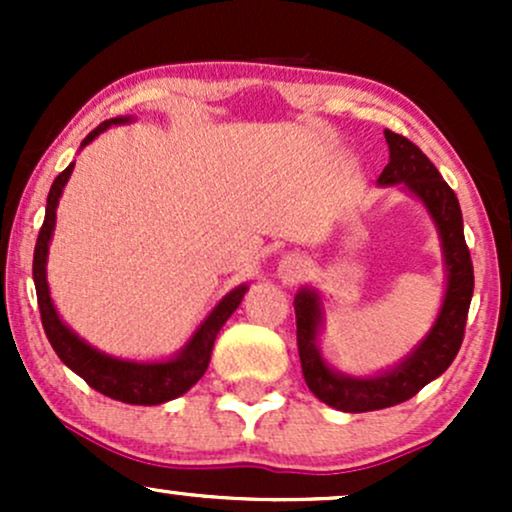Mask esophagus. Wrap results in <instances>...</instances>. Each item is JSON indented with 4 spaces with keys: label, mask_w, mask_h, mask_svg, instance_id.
I'll return each instance as SVG.
<instances>
[{
    "label": "esophagus",
    "mask_w": 512,
    "mask_h": 512,
    "mask_svg": "<svg viewBox=\"0 0 512 512\" xmlns=\"http://www.w3.org/2000/svg\"><path fill=\"white\" fill-rule=\"evenodd\" d=\"M279 274L284 281H296L305 274V260L298 255H286L284 260L279 262Z\"/></svg>",
    "instance_id": "obj_1"
}]
</instances>
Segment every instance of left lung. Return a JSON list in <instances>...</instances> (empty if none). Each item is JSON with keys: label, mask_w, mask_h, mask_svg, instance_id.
Segmentation results:
<instances>
[{"label": "left lung", "mask_w": 512, "mask_h": 512, "mask_svg": "<svg viewBox=\"0 0 512 512\" xmlns=\"http://www.w3.org/2000/svg\"><path fill=\"white\" fill-rule=\"evenodd\" d=\"M385 139L390 146V163L380 173L378 182L380 185H402L404 190L424 202L440 233L445 269H448V289H445L440 313L424 342L395 368L373 375V378H351V375L337 373L322 361L320 349H317V332L322 325L320 296L313 289H301L296 293L293 298L296 339L305 385L320 402L339 411H349V414L387 409L399 402H407L421 387L445 373L462 346L464 325H467L469 303H472L474 293V267L467 243H464L462 211L455 192L440 178L438 168L428 161L419 146L390 129H385Z\"/></svg>", "instance_id": "obj_1"}]
</instances>
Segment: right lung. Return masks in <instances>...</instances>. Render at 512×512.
<instances>
[{
  "label": "right lung",
  "mask_w": 512,
  "mask_h": 512,
  "mask_svg": "<svg viewBox=\"0 0 512 512\" xmlns=\"http://www.w3.org/2000/svg\"><path fill=\"white\" fill-rule=\"evenodd\" d=\"M125 122H129V117H113V120L101 122V125L93 129L84 142H81V146L91 144L93 139L101 132H105L110 125H125ZM72 170L74 163H69V166L57 175L55 182H52L48 207H45L43 228H40L38 240H35L33 281L35 293H38V308L40 320H43V330L48 334L52 349H55V354L62 358L64 366L72 368L76 375H81V378H84L93 390L101 392V395L125 404H144V407L170 402V399L185 395V392L202 378L204 370L209 368L216 334H219L223 325H226L228 317L236 313V308L240 301H243L248 286L243 284L238 286V289H233L231 293H226V296L214 305V310L204 317V322L197 327V332L192 334V339L185 344V349H180V354L168 358V361H122V358L108 356L103 354V351L93 349L91 344H86L84 339L76 337V334L60 320V315H57L50 298L48 276H45L50 238L52 231H55L57 219L55 209L57 204H60L62 190L64 185H67Z\"/></svg>",
  "instance_id": "add662e5"
}]
</instances>
